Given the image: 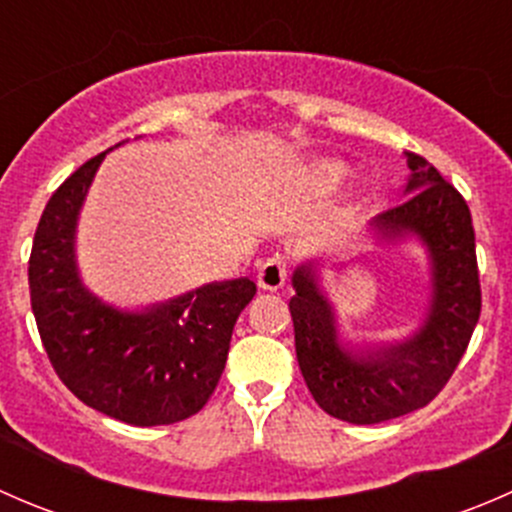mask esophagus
Instances as JSON below:
<instances>
[{
  "label": "esophagus",
  "instance_id": "1",
  "mask_svg": "<svg viewBox=\"0 0 512 512\" xmlns=\"http://www.w3.org/2000/svg\"><path fill=\"white\" fill-rule=\"evenodd\" d=\"M287 280V260L282 255L267 257L257 270V285L262 289H280Z\"/></svg>",
  "mask_w": 512,
  "mask_h": 512
}]
</instances>
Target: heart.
Here are the masks:
<instances>
[{"instance_id":"b5f03b06","label":"heart","mask_w":512,"mask_h":512,"mask_svg":"<svg viewBox=\"0 0 512 512\" xmlns=\"http://www.w3.org/2000/svg\"><path fill=\"white\" fill-rule=\"evenodd\" d=\"M347 168L342 163H334V160H322V163H314L307 170V178L304 183L314 190V193H332L342 185Z\"/></svg>"}]
</instances>
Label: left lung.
Masks as SVG:
<instances>
[{"label":"left lung","mask_w":512,"mask_h":512,"mask_svg":"<svg viewBox=\"0 0 512 512\" xmlns=\"http://www.w3.org/2000/svg\"><path fill=\"white\" fill-rule=\"evenodd\" d=\"M406 200L376 215L381 240L414 235L431 257V309L411 339L354 354L337 339L334 309L319 292L314 265L297 267L289 312L307 389L329 416L369 426L421 409L438 396L466 354L480 317L476 232L463 195L416 153Z\"/></svg>","instance_id":"left-lung-1"}]
</instances>
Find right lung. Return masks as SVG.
Instances as JSON below:
<instances>
[{
	"label": "right lung",
	"instance_id": "add662e5",
	"mask_svg": "<svg viewBox=\"0 0 512 512\" xmlns=\"http://www.w3.org/2000/svg\"><path fill=\"white\" fill-rule=\"evenodd\" d=\"M103 156L74 170L41 213L29 257L32 312L56 376L76 399L131 426H165L208 404L257 285L247 277L213 282L146 312L94 297L79 280L74 240Z\"/></svg>",
	"mask_w": 512,
	"mask_h": 512
}]
</instances>
